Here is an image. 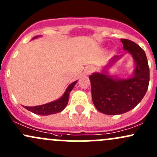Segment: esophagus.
Listing matches in <instances>:
<instances>
[{"label":"esophagus","instance_id":"34e87169","mask_svg":"<svg viewBox=\"0 0 157 157\" xmlns=\"http://www.w3.org/2000/svg\"><path fill=\"white\" fill-rule=\"evenodd\" d=\"M93 71H94V68H93V67H89V68H88L86 69V73L87 74H90Z\"/></svg>","mask_w":157,"mask_h":157}]
</instances>
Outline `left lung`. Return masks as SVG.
<instances>
[{"mask_svg": "<svg viewBox=\"0 0 157 157\" xmlns=\"http://www.w3.org/2000/svg\"><path fill=\"white\" fill-rule=\"evenodd\" d=\"M121 41L124 50L134 59L136 67L132 77L114 78L106 71L121 56L112 58L102 73H94L89 77L93 104L98 111L106 115L123 114L133 109L148 89L149 66L144 50L128 39H121Z\"/></svg>", "mask_w": 157, "mask_h": 157, "instance_id": "8db88e82", "label": "left lung"}]
</instances>
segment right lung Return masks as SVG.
<instances>
[{"label":"right lung","mask_w":157,"mask_h":157,"mask_svg":"<svg viewBox=\"0 0 157 157\" xmlns=\"http://www.w3.org/2000/svg\"><path fill=\"white\" fill-rule=\"evenodd\" d=\"M35 36V38H37ZM77 83V81L73 82L68 86V88L66 89L65 92L61 98H59L56 101H53V102L48 103V104L40 105V106H25L24 107L27 109L29 111L32 112V113H35V114L40 115H48L51 114H56V113H59V112L63 111L65 109V106H67L68 102V98H69V94L71 91L72 90L75 84Z\"/></svg>","instance_id":"obj_1"}]
</instances>
